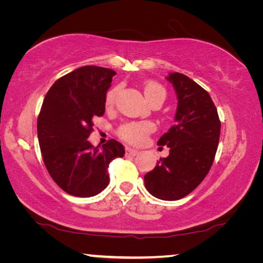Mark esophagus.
Returning <instances> with one entry per match:
<instances>
[{"label":"esophagus","mask_w":263,"mask_h":263,"mask_svg":"<svg viewBox=\"0 0 263 263\" xmlns=\"http://www.w3.org/2000/svg\"><path fill=\"white\" fill-rule=\"evenodd\" d=\"M125 153H126V155H131V157H136V155L139 154V151L133 149V148H130V147H126V148H125Z\"/></svg>","instance_id":"34e87169"}]
</instances>
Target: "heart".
I'll return each mask as SVG.
<instances>
[{
  "label": "heart",
  "instance_id": "heart-1",
  "mask_svg": "<svg viewBox=\"0 0 263 263\" xmlns=\"http://www.w3.org/2000/svg\"><path fill=\"white\" fill-rule=\"evenodd\" d=\"M119 87L115 86L110 88L104 95V105L106 109H111L115 104L116 97L118 95ZM144 92L146 99L149 101L151 104L153 103H163L166 100L167 91L161 84L158 82H147L144 87ZM154 130V125L151 122H127L118 127L117 135L133 145H140L146 140V138L152 133Z\"/></svg>",
  "mask_w": 263,
  "mask_h": 263
}]
</instances>
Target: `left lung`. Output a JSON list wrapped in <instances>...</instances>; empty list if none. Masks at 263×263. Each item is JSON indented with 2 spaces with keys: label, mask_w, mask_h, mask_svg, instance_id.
<instances>
[{
  "label": "left lung",
  "mask_w": 263,
  "mask_h": 263,
  "mask_svg": "<svg viewBox=\"0 0 263 263\" xmlns=\"http://www.w3.org/2000/svg\"><path fill=\"white\" fill-rule=\"evenodd\" d=\"M177 94L175 124L158 144L169 147L167 158L145 175L151 195L163 201H177L189 195L205 179L215 160L220 121L209 92L181 73L169 74Z\"/></svg>",
  "instance_id": "obj_1"
}]
</instances>
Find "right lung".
I'll list each match as a JSON object with an SVG mask.
<instances>
[{
    "label": "right lung",
    "mask_w": 263,
    "mask_h": 263,
    "mask_svg": "<svg viewBox=\"0 0 263 263\" xmlns=\"http://www.w3.org/2000/svg\"><path fill=\"white\" fill-rule=\"evenodd\" d=\"M116 72L83 66L53 83L37 119L43 161L53 181L77 197H91L109 184V163L125 154L115 139L92 146V118L104 115V95Z\"/></svg>",
    "instance_id": "add662e5"
}]
</instances>
